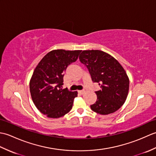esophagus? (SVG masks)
<instances>
[{
    "mask_svg": "<svg viewBox=\"0 0 156 156\" xmlns=\"http://www.w3.org/2000/svg\"><path fill=\"white\" fill-rule=\"evenodd\" d=\"M87 92V90H78V94H84L85 92Z\"/></svg>",
    "mask_w": 156,
    "mask_h": 156,
    "instance_id": "34e87169",
    "label": "esophagus"
}]
</instances>
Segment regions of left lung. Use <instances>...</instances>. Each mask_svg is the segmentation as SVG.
Here are the masks:
<instances>
[{"label": "left lung", "instance_id": "1", "mask_svg": "<svg viewBox=\"0 0 156 156\" xmlns=\"http://www.w3.org/2000/svg\"><path fill=\"white\" fill-rule=\"evenodd\" d=\"M79 59L87 66L92 80L101 90L95 92L97 100L90 105L94 112L102 115L117 111L127 99L129 79L122 66L110 54L101 50H84Z\"/></svg>", "mask_w": 156, "mask_h": 156}]
</instances>
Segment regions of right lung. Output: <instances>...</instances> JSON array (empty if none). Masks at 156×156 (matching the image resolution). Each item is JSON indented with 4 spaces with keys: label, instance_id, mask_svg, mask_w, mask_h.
Segmentation results:
<instances>
[{
    "label": "right lung",
    "instance_id": "obj_1",
    "mask_svg": "<svg viewBox=\"0 0 156 156\" xmlns=\"http://www.w3.org/2000/svg\"><path fill=\"white\" fill-rule=\"evenodd\" d=\"M81 50L54 49L48 53L36 66L29 82L35 107L49 118H59L70 111L76 91L63 89L64 72L78 58Z\"/></svg>",
    "mask_w": 156,
    "mask_h": 156
}]
</instances>
